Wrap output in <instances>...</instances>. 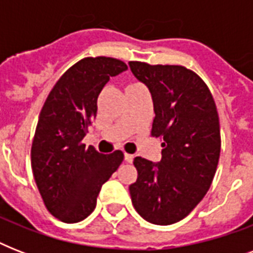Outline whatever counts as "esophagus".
<instances>
[{"instance_id":"34e87169","label":"esophagus","mask_w":253,"mask_h":253,"mask_svg":"<svg viewBox=\"0 0 253 253\" xmlns=\"http://www.w3.org/2000/svg\"><path fill=\"white\" fill-rule=\"evenodd\" d=\"M125 160H126L127 163H132L134 162V155L125 154Z\"/></svg>"}]
</instances>
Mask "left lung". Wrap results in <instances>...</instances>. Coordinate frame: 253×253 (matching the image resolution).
<instances>
[{
  "label": "left lung",
  "instance_id": "obj_1",
  "mask_svg": "<svg viewBox=\"0 0 253 253\" xmlns=\"http://www.w3.org/2000/svg\"><path fill=\"white\" fill-rule=\"evenodd\" d=\"M154 101L151 134L160 138L162 160L134 159L138 180L130 185L139 215L160 226L184 219L212 182L220 154V128L212 95L198 75L181 65L128 63Z\"/></svg>",
  "mask_w": 253,
  "mask_h": 253
}]
</instances>
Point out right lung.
<instances>
[{
	"mask_svg": "<svg viewBox=\"0 0 253 253\" xmlns=\"http://www.w3.org/2000/svg\"><path fill=\"white\" fill-rule=\"evenodd\" d=\"M127 65L113 57H86L72 65L49 91L38 119L31 168L45 208L76 223L95 209L102 185L123 162L122 151L99 154L83 139L97 115V98Z\"/></svg>",
	"mask_w": 253,
	"mask_h": 253,
	"instance_id": "right-lung-1",
	"label": "right lung"
}]
</instances>
